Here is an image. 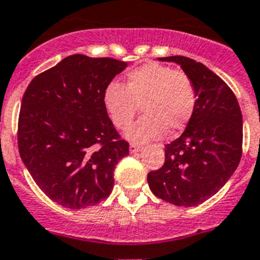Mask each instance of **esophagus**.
<instances>
[{
    "mask_svg": "<svg viewBox=\"0 0 260 260\" xmlns=\"http://www.w3.org/2000/svg\"><path fill=\"white\" fill-rule=\"evenodd\" d=\"M141 145H139V144H135V143H132L129 145V152L131 153H137V152H140V150H141Z\"/></svg>",
    "mask_w": 260,
    "mask_h": 260,
    "instance_id": "esophagus-1",
    "label": "esophagus"
}]
</instances>
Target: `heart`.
I'll return each instance as SVG.
<instances>
[{"mask_svg": "<svg viewBox=\"0 0 260 260\" xmlns=\"http://www.w3.org/2000/svg\"><path fill=\"white\" fill-rule=\"evenodd\" d=\"M106 111L117 129H127L135 120L139 107L144 116L128 131L136 143L161 139L187 127L198 103L192 78L183 71L168 65L149 62L127 74L124 86L108 83L103 92Z\"/></svg>", "mask_w": 260, "mask_h": 260, "instance_id": "heart-1", "label": "heart"}]
</instances>
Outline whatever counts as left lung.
Here are the masks:
<instances>
[{
    "label": "left lung",
    "instance_id": "obj_1",
    "mask_svg": "<svg viewBox=\"0 0 260 260\" xmlns=\"http://www.w3.org/2000/svg\"><path fill=\"white\" fill-rule=\"evenodd\" d=\"M180 65L195 83L198 103L184 132L165 145V164L148 174L152 192L193 207L218 192L242 157V114L234 92L202 62L184 56L158 58Z\"/></svg>",
    "mask_w": 260,
    "mask_h": 260
}]
</instances>
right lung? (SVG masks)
Wrapping results in <instances>:
<instances>
[{
    "label": "right lung",
    "mask_w": 260,
    "mask_h": 260,
    "mask_svg": "<svg viewBox=\"0 0 260 260\" xmlns=\"http://www.w3.org/2000/svg\"><path fill=\"white\" fill-rule=\"evenodd\" d=\"M127 64L72 55L27 86L18 119V149L35 183L65 208L107 198L115 166L129 154L108 117L103 92Z\"/></svg>",
    "instance_id": "right-lung-1"
}]
</instances>
